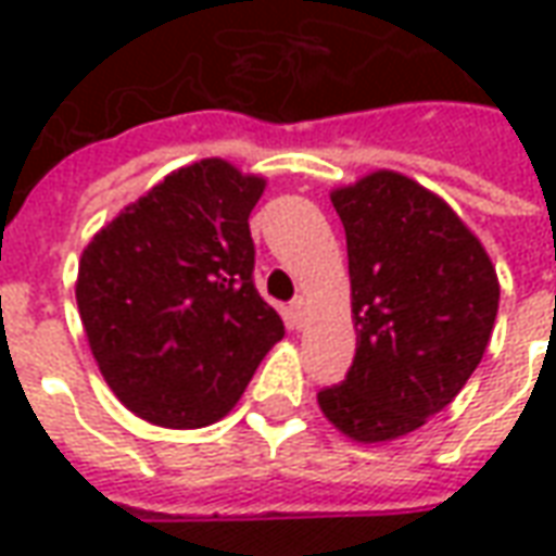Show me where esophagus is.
Wrapping results in <instances>:
<instances>
[{"instance_id": "1", "label": "esophagus", "mask_w": 556, "mask_h": 556, "mask_svg": "<svg viewBox=\"0 0 556 556\" xmlns=\"http://www.w3.org/2000/svg\"><path fill=\"white\" fill-rule=\"evenodd\" d=\"M289 313H291V321L301 327L303 321H306V313H309V301H306V298H294L289 306Z\"/></svg>"}]
</instances>
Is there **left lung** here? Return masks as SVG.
<instances>
[{"instance_id":"left-lung-1","label":"left lung","mask_w":556,"mask_h":556,"mask_svg":"<svg viewBox=\"0 0 556 556\" xmlns=\"http://www.w3.org/2000/svg\"><path fill=\"white\" fill-rule=\"evenodd\" d=\"M349 241V378L318 393L349 441H399L453 402L489 349L501 282L465 219L408 175L375 169L333 187Z\"/></svg>"}]
</instances>
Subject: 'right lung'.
Here are the masks:
<instances>
[{
  "instance_id": "1",
  "label": "right lung",
  "mask_w": 556,
  "mask_h": 556,
  "mask_svg": "<svg viewBox=\"0 0 556 556\" xmlns=\"http://www.w3.org/2000/svg\"><path fill=\"white\" fill-rule=\"evenodd\" d=\"M267 178L223 157L169 172L79 255L77 306L118 402L163 429L229 414L286 327L253 286Z\"/></svg>"
}]
</instances>
